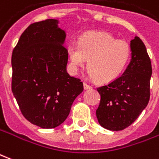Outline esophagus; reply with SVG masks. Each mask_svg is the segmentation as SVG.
<instances>
[{"label":"esophagus","instance_id":"1","mask_svg":"<svg viewBox=\"0 0 159 159\" xmlns=\"http://www.w3.org/2000/svg\"><path fill=\"white\" fill-rule=\"evenodd\" d=\"M83 88H84V89L85 90H88V89H92V87L89 85V84H87L86 83H83Z\"/></svg>","mask_w":159,"mask_h":159}]
</instances>
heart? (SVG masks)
I'll list each match as a JSON object with an SVG mask.
<instances>
[{
  "instance_id": "heart-1",
  "label": "heart",
  "mask_w": 159,
  "mask_h": 159,
  "mask_svg": "<svg viewBox=\"0 0 159 159\" xmlns=\"http://www.w3.org/2000/svg\"><path fill=\"white\" fill-rule=\"evenodd\" d=\"M70 66L77 71L89 60V76L100 83L117 80L126 69L131 56L129 44L106 32H89L80 37L78 44L68 47Z\"/></svg>"
}]
</instances>
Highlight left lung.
Returning a JSON list of instances; mask_svg holds the SVG:
<instances>
[{
	"label": "left lung",
	"instance_id": "left-lung-1",
	"mask_svg": "<svg viewBox=\"0 0 159 159\" xmlns=\"http://www.w3.org/2000/svg\"><path fill=\"white\" fill-rule=\"evenodd\" d=\"M131 59L117 80L98 88L100 94L96 117L101 126L118 131L131 125L147 107L150 99L152 64L140 37L130 41Z\"/></svg>",
	"mask_w": 159,
	"mask_h": 159
}]
</instances>
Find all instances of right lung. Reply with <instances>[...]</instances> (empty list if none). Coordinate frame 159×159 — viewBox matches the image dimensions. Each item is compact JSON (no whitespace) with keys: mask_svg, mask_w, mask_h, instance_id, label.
Listing matches in <instances>:
<instances>
[{"mask_svg":"<svg viewBox=\"0 0 159 159\" xmlns=\"http://www.w3.org/2000/svg\"><path fill=\"white\" fill-rule=\"evenodd\" d=\"M59 23L47 19L30 25L12 54V93L24 117L42 129L62 124L83 91L81 80L66 71V33Z\"/></svg>","mask_w":159,"mask_h":159,"instance_id":"obj_1","label":"right lung"}]
</instances>
